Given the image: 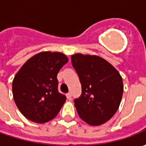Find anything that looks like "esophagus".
Here are the masks:
<instances>
[{
  "label": "esophagus",
  "mask_w": 146,
  "mask_h": 146,
  "mask_svg": "<svg viewBox=\"0 0 146 146\" xmlns=\"http://www.w3.org/2000/svg\"><path fill=\"white\" fill-rule=\"evenodd\" d=\"M66 98L69 99V100H71L72 99V94L69 92V93H67L66 94Z\"/></svg>",
  "instance_id": "1"
}]
</instances>
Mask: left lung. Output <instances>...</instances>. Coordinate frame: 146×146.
Instances as JSON below:
<instances>
[{"instance_id":"obj_1","label":"left lung","mask_w":146,"mask_h":146,"mask_svg":"<svg viewBox=\"0 0 146 146\" xmlns=\"http://www.w3.org/2000/svg\"><path fill=\"white\" fill-rule=\"evenodd\" d=\"M71 62L82 88L80 97L74 100L78 115L89 125L103 124L119 108L123 92L122 77L98 55L76 53L71 55Z\"/></svg>"}]
</instances>
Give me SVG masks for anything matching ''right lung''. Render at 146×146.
<instances>
[{"label":"right lung","instance_id":"right-lung-1","mask_svg":"<svg viewBox=\"0 0 146 146\" xmlns=\"http://www.w3.org/2000/svg\"><path fill=\"white\" fill-rule=\"evenodd\" d=\"M65 54L42 51L23 64L12 81L15 102L26 118L44 123L57 116L66 98L58 91L57 74L68 62Z\"/></svg>","mask_w":146,"mask_h":146}]
</instances>
